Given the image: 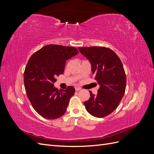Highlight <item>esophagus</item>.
Returning <instances> with one entry per match:
<instances>
[{"instance_id": "1", "label": "esophagus", "mask_w": 154, "mask_h": 154, "mask_svg": "<svg viewBox=\"0 0 154 154\" xmlns=\"http://www.w3.org/2000/svg\"><path fill=\"white\" fill-rule=\"evenodd\" d=\"M75 90H76V91H81V90H82V88H80V87H75Z\"/></svg>"}]
</instances>
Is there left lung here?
Instances as JSON below:
<instances>
[{"label":"left lung","mask_w":154,"mask_h":154,"mask_svg":"<svg viewBox=\"0 0 154 154\" xmlns=\"http://www.w3.org/2000/svg\"><path fill=\"white\" fill-rule=\"evenodd\" d=\"M89 60L94 80L100 85L97 95L89 91V100L84 102L87 112L96 118H104L117 108L125 94L127 78L122 61L107 48H78Z\"/></svg>","instance_id":"1"}]
</instances>
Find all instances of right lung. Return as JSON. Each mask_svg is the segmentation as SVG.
Here are the masks:
<instances>
[{
    "label": "right lung",
    "instance_id": "add662e5",
    "mask_svg": "<svg viewBox=\"0 0 154 154\" xmlns=\"http://www.w3.org/2000/svg\"><path fill=\"white\" fill-rule=\"evenodd\" d=\"M78 53L74 47L50 44L32 54L28 60L24 73L25 89L32 107L42 117L55 119L66 112L75 89L68 86L59 91L54 83L56 77L63 73L66 60Z\"/></svg>",
    "mask_w": 154,
    "mask_h": 154
}]
</instances>
